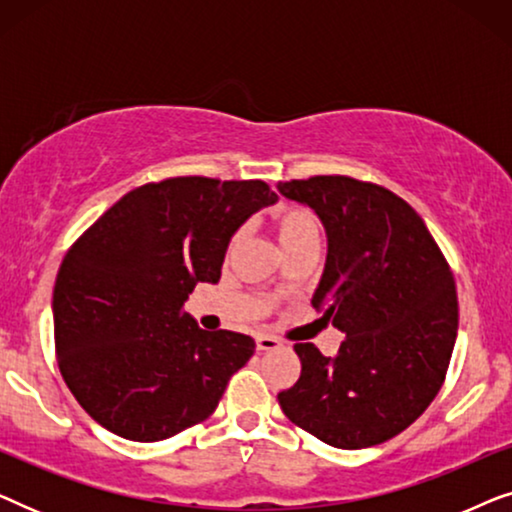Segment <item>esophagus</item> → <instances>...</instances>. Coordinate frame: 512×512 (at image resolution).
<instances>
[{
  "mask_svg": "<svg viewBox=\"0 0 512 512\" xmlns=\"http://www.w3.org/2000/svg\"><path fill=\"white\" fill-rule=\"evenodd\" d=\"M282 347V342L272 335H256V349L258 352H275V349Z\"/></svg>",
  "mask_w": 512,
  "mask_h": 512,
  "instance_id": "1",
  "label": "esophagus"
}]
</instances>
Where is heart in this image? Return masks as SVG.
<instances>
[{
    "mask_svg": "<svg viewBox=\"0 0 512 512\" xmlns=\"http://www.w3.org/2000/svg\"><path fill=\"white\" fill-rule=\"evenodd\" d=\"M272 228L279 240V247L289 251L298 244L319 240V221L303 207H279L272 212Z\"/></svg>",
    "mask_w": 512,
    "mask_h": 512,
    "instance_id": "obj_1",
    "label": "heart"
}]
</instances>
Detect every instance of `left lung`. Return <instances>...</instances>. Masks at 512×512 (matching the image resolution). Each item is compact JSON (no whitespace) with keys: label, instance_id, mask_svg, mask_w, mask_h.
Masks as SVG:
<instances>
[{"label":"left lung","instance_id":"8db88e82","mask_svg":"<svg viewBox=\"0 0 512 512\" xmlns=\"http://www.w3.org/2000/svg\"><path fill=\"white\" fill-rule=\"evenodd\" d=\"M326 230L312 305L342 331L335 356L296 342L303 370L277 394L284 415L326 445L361 450L394 438L436 398L457 340L450 265L408 202L352 177L279 181Z\"/></svg>","mask_w":512,"mask_h":512}]
</instances>
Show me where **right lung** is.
I'll return each mask as SVG.
<instances>
[{
	"mask_svg": "<svg viewBox=\"0 0 512 512\" xmlns=\"http://www.w3.org/2000/svg\"><path fill=\"white\" fill-rule=\"evenodd\" d=\"M275 202L258 179L174 177L123 195L74 242L53 289L55 352L97 424L156 443L212 415L256 342L202 331L181 307L219 282L230 237Z\"/></svg>",
	"mask_w": 512,
	"mask_h": 512,
	"instance_id": "1",
	"label": "right lung"
}]
</instances>
